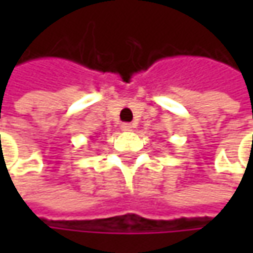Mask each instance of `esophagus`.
<instances>
[{"mask_svg":"<svg viewBox=\"0 0 253 253\" xmlns=\"http://www.w3.org/2000/svg\"><path fill=\"white\" fill-rule=\"evenodd\" d=\"M121 129L122 131H131L132 125L131 124H126V122H125V124H122L121 125Z\"/></svg>","mask_w":253,"mask_h":253,"instance_id":"esophagus-1","label":"esophagus"}]
</instances>
